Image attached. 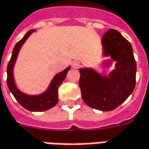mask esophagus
Listing matches in <instances>:
<instances>
[{
  "mask_svg": "<svg viewBox=\"0 0 149 149\" xmlns=\"http://www.w3.org/2000/svg\"><path fill=\"white\" fill-rule=\"evenodd\" d=\"M72 65V68H78L81 66V63L79 61H74Z\"/></svg>",
  "mask_w": 149,
  "mask_h": 149,
  "instance_id": "obj_1",
  "label": "esophagus"
}]
</instances>
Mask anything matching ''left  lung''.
<instances>
[{
  "label": "left lung",
  "instance_id": "left-lung-1",
  "mask_svg": "<svg viewBox=\"0 0 149 149\" xmlns=\"http://www.w3.org/2000/svg\"><path fill=\"white\" fill-rule=\"evenodd\" d=\"M102 42L104 56L116 61L115 69L107 77L90 68H81L79 87L87 106L110 111L125 102L135 89L136 62L131 43L118 31L110 29Z\"/></svg>",
  "mask_w": 149,
  "mask_h": 149
}]
</instances>
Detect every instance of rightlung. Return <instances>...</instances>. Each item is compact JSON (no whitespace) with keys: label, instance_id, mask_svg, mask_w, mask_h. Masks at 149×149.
Returning <instances> with one entry per match:
<instances>
[{"label":"right lung","instance_id":"obj_1","mask_svg":"<svg viewBox=\"0 0 149 149\" xmlns=\"http://www.w3.org/2000/svg\"><path fill=\"white\" fill-rule=\"evenodd\" d=\"M34 30L29 31L25 35L23 38L20 41L17 42L12 52V56L9 61L7 66V85L9 87L10 92L13 93L14 97L19 102L22 107L26 108L30 111H44L49 110L53 107H55L58 102V89L60 85L67 76L68 72L69 71L70 67L65 68L64 71L60 72V73L55 76L52 81L48 89L44 93L38 96H29L19 91L17 89L16 85L14 84L13 76V68L15 60L19 52L21 47L22 46L25 41L34 32Z\"/></svg>","mask_w":149,"mask_h":149}]
</instances>
